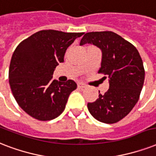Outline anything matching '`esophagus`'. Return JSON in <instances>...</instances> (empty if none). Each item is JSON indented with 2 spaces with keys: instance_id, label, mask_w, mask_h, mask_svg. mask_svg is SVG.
Returning <instances> with one entry per match:
<instances>
[{
  "instance_id": "esophagus-1",
  "label": "esophagus",
  "mask_w": 156,
  "mask_h": 156,
  "mask_svg": "<svg viewBox=\"0 0 156 156\" xmlns=\"http://www.w3.org/2000/svg\"><path fill=\"white\" fill-rule=\"evenodd\" d=\"M78 88L81 89H86L87 85L85 84H84V83H79V84H78Z\"/></svg>"
}]
</instances>
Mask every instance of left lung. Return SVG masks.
Returning <instances> with one entry per match:
<instances>
[{
	"mask_svg": "<svg viewBox=\"0 0 156 156\" xmlns=\"http://www.w3.org/2000/svg\"><path fill=\"white\" fill-rule=\"evenodd\" d=\"M94 44L102 50L98 73L109 77L110 85L104 94H100L95 102L88 103L89 112L98 121L116 123L139 99L145 79L142 58L134 45L110 31L85 33L80 44Z\"/></svg>",
	"mask_w": 156,
	"mask_h": 156,
	"instance_id": "obj_1",
	"label": "left lung"
}]
</instances>
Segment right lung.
I'll return each mask as SVG.
<instances>
[{"mask_svg":"<svg viewBox=\"0 0 156 156\" xmlns=\"http://www.w3.org/2000/svg\"><path fill=\"white\" fill-rule=\"evenodd\" d=\"M84 32L42 30L23 40L12 55L9 82L19 106L41 121L55 119L64 111L76 83L53 79L54 69L64 62L66 50Z\"/></svg>","mask_w":156,"mask_h":156,"instance_id":"1","label":"right lung"}]
</instances>
